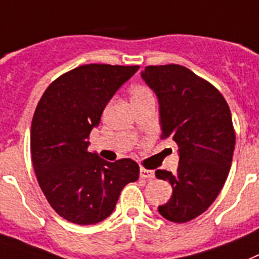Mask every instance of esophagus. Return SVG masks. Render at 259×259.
Returning <instances> with one entry per match:
<instances>
[{"mask_svg": "<svg viewBox=\"0 0 259 259\" xmlns=\"http://www.w3.org/2000/svg\"><path fill=\"white\" fill-rule=\"evenodd\" d=\"M140 177L144 178V180H151V178H154V171L153 170L145 169V167H141Z\"/></svg>", "mask_w": 259, "mask_h": 259, "instance_id": "obj_1", "label": "esophagus"}]
</instances>
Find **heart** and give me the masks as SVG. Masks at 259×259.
I'll return each mask as SVG.
<instances>
[{
    "label": "heart",
    "instance_id": "1",
    "mask_svg": "<svg viewBox=\"0 0 259 259\" xmlns=\"http://www.w3.org/2000/svg\"><path fill=\"white\" fill-rule=\"evenodd\" d=\"M130 98H132L133 105H136L140 104V102H142L145 100H149V98H154V96H153V92L149 89L148 86L134 85L130 89Z\"/></svg>",
    "mask_w": 259,
    "mask_h": 259
}]
</instances>
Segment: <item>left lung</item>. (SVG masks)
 <instances>
[{
  "label": "left lung",
  "instance_id": "1",
  "mask_svg": "<svg viewBox=\"0 0 259 259\" xmlns=\"http://www.w3.org/2000/svg\"><path fill=\"white\" fill-rule=\"evenodd\" d=\"M141 77L158 98L161 138H171L180 154L177 173L155 171L173 189L158 211L184 224L209 209L224 188L235 146L232 113L210 82L185 66H146Z\"/></svg>",
  "mask_w": 259,
  "mask_h": 259
}]
</instances>
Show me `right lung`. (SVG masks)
Masks as SVG:
<instances>
[{
  "mask_svg": "<svg viewBox=\"0 0 259 259\" xmlns=\"http://www.w3.org/2000/svg\"><path fill=\"white\" fill-rule=\"evenodd\" d=\"M140 66L90 64L60 75L42 94L30 130L31 161L48 202L77 225L108 218L121 190L140 177L133 159L90 153L89 134L115 92Z\"/></svg>",
  "mask_w": 259,
  "mask_h": 259,
  "instance_id": "1",
  "label": "right lung"
}]
</instances>
